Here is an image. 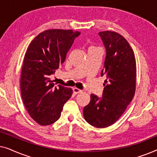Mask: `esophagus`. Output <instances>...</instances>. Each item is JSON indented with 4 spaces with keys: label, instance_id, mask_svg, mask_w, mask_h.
Masks as SVG:
<instances>
[{
    "label": "esophagus",
    "instance_id": "34e87169",
    "mask_svg": "<svg viewBox=\"0 0 157 157\" xmlns=\"http://www.w3.org/2000/svg\"><path fill=\"white\" fill-rule=\"evenodd\" d=\"M73 91H74V93L75 94H77L81 93V92H82V90L78 89V88H74V89H73Z\"/></svg>",
    "mask_w": 157,
    "mask_h": 157
}]
</instances>
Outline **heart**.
Returning <instances> with one entry per match:
<instances>
[{
  "instance_id": "obj_1",
  "label": "heart",
  "mask_w": 157,
  "mask_h": 157,
  "mask_svg": "<svg viewBox=\"0 0 157 157\" xmlns=\"http://www.w3.org/2000/svg\"><path fill=\"white\" fill-rule=\"evenodd\" d=\"M91 48H94V47H91Z\"/></svg>"
}]
</instances>
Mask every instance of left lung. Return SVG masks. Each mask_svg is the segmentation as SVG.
Returning a JSON list of instances; mask_svg holds the SVG:
<instances>
[{
    "label": "left lung",
    "mask_w": 157,
    "mask_h": 157,
    "mask_svg": "<svg viewBox=\"0 0 157 157\" xmlns=\"http://www.w3.org/2000/svg\"><path fill=\"white\" fill-rule=\"evenodd\" d=\"M106 48L101 76H105L102 98L91 94L83 108V117L90 125L106 128L121 117L136 91V65L134 53L127 40L114 31L98 33Z\"/></svg>",
    "instance_id": "left-lung-1"
}]
</instances>
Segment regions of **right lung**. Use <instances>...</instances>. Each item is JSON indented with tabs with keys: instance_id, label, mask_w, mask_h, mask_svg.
I'll return each mask as SVG.
<instances>
[{
	"instance_id": "add662e5",
	"label": "right lung",
	"mask_w": 157,
	"mask_h": 157,
	"mask_svg": "<svg viewBox=\"0 0 157 157\" xmlns=\"http://www.w3.org/2000/svg\"><path fill=\"white\" fill-rule=\"evenodd\" d=\"M79 35L80 32L72 30H47L38 34L28 47L21 75V96L30 117L40 125L56 121L72 95L70 88L54 87L49 76L65 61Z\"/></svg>"
}]
</instances>
